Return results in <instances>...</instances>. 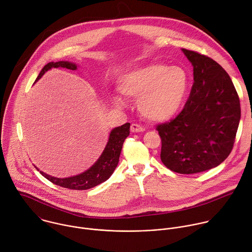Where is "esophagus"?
<instances>
[{
  "label": "esophagus",
  "mask_w": 252,
  "mask_h": 252,
  "mask_svg": "<svg viewBox=\"0 0 252 252\" xmlns=\"http://www.w3.org/2000/svg\"><path fill=\"white\" fill-rule=\"evenodd\" d=\"M144 130H145V129H144L142 126L138 125V124H132L131 127H130V131H131L132 133H139V132H143Z\"/></svg>",
  "instance_id": "esophagus-1"
}]
</instances>
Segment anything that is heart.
Segmentation results:
<instances>
[{
  "mask_svg": "<svg viewBox=\"0 0 252 252\" xmlns=\"http://www.w3.org/2000/svg\"><path fill=\"white\" fill-rule=\"evenodd\" d=\"M118 89L128 98H139L138 109L146 119L164 122L181 111L189 89V74L180 65L151 63L124 73ZM113 102L119 107L125 105L118 96Z\"/></svg>",
  "mask_w": 252,
  "mask_h": 252,
  "instance_id": "heart-1",
  "label": "heart"
}]
</instances>
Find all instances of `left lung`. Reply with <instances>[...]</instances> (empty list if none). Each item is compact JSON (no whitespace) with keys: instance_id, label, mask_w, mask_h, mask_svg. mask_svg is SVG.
I'll list each match as a JSON object with an SVG mask.
<instances>
[{"instance_id":"1","label":"left lung","mask_w":252,"mask_h":252,"mask_svg":"<svg viewBox=\"0 0 252 252\" xmlns=\"http://www.w3.org/2000/svg\"><path fill=\"white\" fill-rule=\"evenodd\" d=\"M182 52L193 67V85L183 111L157 130L163 164L176 173L195 174L218 167L230 154L240 103L229 75L217 62Z\"/></svg>"}]
</instances>
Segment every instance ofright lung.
I'll list each match as a JSON object with an SVG mask.
<instances>
[{
  "label": "right lung",
  "mask_w": 252,
  "mask_h": 252,
  "mask_svg": "<svg viewBox=\"0 0 252 252\" xmlns=\"http://www.w3.org/2000/svg\"><path fill=\"white\" fill-rule=\"evenodd\" d=\"M60 67H63L71 70L77 69V65L74 63L64 62V61L57 62V63L52 62L43 66V68L40 70L35 81L40 79L41 76L49 69L60 68ZM129 129H130V123H125L122 126L115 127L114 129H112L109 134L108 142L101 155H100L97 161L89 169H87L81 174L68 177V178H57L39 171V169L35 166L34 168L37 171H39V173L45 179L63 188L80 190V189H88L93 187H96L101 183L107 181L115 171L119 163V157H120L123 143L130 133Z\"/></svg>",
  "instance_id": "obj_1"
}]
</instances>
